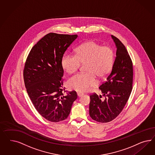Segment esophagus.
I'll list each match as a JSON object with an SVG mask.
<instances>
[{
  "label": "esophagus",
  "mask_w": 155,
  "mask_h": 155,
  "mask_svg": "<svg viewBox=\"0 0 155 155\" xmlns=\"http://www.w3.org/2000/svg\"><path fill=\"white\" fill-rule=\"evenodd\" d=\"M77 95H78V97H81V96H82V95H84V94H83V93H78Z\"/></svg>",
  "instance_id": "34e87169"
}]
</instances>
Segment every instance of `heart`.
I'll list each match as a JSON object with an SVG mask.
<instances>
[{"label":"heart","instance_id":"1","mask_svg":"<svg viewBox=\"0 0 155 155\" xmlns=\"http://www.w3.org/2000/svg\"><path fill=\"white\" fill-rule=\"evenodd\" d=\"M113 62L114 52L111 48L90 41L78 47L76 54H66L62 58V65L68 73L73 74L79 69L81 64H86L85 71L87 73L77 74L68 81L71 89L84 92L97 84L95 75L99 78L108 75Z\"/></svg>","mask_w":155,"mask_h":155}]
</instances>
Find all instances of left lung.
Returning <instances> with one entry per match:
<instances>
[{"label": "left lung", "instance_id": "1", "mask_svg": "<svg viewBox=\"0 0 155 155\" xmlns=\"http://www.w3.org/2000/svg\"><path fill=\"white\" fill-rule=\"evenodd\" d=\"M117 47L116 57L107 80L99 86L103 95L96 93L90 96L89 114L97 122L107 123L122 112L132 89L133 65L125 46L117 38L111 35Z\"/></svg>", "mask_w": 155, "mask_h": 155}]
</instances>
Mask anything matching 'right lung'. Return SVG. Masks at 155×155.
Instances as JSON below:
<instances>
[{"label": "right lung", "instance_id": "1", "mask_svg": "<svg viewBox=\"0 0 155 155\" xmlns=\"http://www.w3.org/2000/svg\"><path fill=\"white\" fill-rule=\"evenodd\" d=\"M77 35L49 33L31 50L23 71L24 81L28 95L42 117L52 122L68 117L72 104L77 98L75 91L64 94V53Z\"/></svg>", "mask_w": 155, "mask_h": 155}]
</instances>
